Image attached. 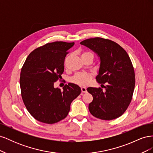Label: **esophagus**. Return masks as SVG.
Segmentation results:
<instances>
[{"mask_svg":"<svg viewBox=\"0 0 153 153\" xmlns=\"http://www.w3.org/2000/svg\"><path fill=\"white\" fill-rule=\"evenodd\" d=\"M81 91H82V92H84V93H85V92H87L86 87H81Z\"/></svg>","mask_w":153,"mask_h":153,"instance_id":"esophagus-1","label":"esophagus"}]
</instances>
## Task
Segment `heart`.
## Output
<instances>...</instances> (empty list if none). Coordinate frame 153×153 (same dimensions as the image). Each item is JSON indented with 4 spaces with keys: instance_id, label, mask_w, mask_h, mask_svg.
Segmentation results:
<instances>
[{
    "instance_id": "b5f03b06",
    "label": "heart",
    "mask_w": 153,
    "mask_h": 153,
    "mask_svg": "<svg viewBox=\"0 0 153 153\" xmlns=\"http://www.w3.org/2000/svg\"><path fill=\"white\" fill-rule=\"evenodd\" d=\"M93 53L89 51L83 52L81 53V57H84L86 56L93 57ZM92 75L89 73H77L71 78V81L76 84L80 85H86L90 82Z\"/></svg>"
}]
</instances>
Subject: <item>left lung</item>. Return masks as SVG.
Listing matches in <instances>:
<instances>
[{"mask_svg":"<svg viewBox=\"0 0 153 153\" xmlns=\"http://www.w3.org/2000/svg\"><path fill=\"white\" fill-rule=\"evenodd\" d=\"M100 58L99 73L96 79L101 88L88 87L93 100L89 103L91 114L102 120L115 119L124 113L131 103L135 84V76L132 62L123 48L114 41L102 38L82 41Z\"/></svg>","mask_w":153,"mask_h":153,"instance_id":"8db88e82","label":"left lung"}]
</instances>
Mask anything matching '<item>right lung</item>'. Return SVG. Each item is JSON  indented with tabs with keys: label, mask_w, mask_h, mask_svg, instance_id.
Returning a JSON list of instances; mask_svg holds the SVG:
<instances>
[{
	"label": "right lung",
	"mask_w": 153,
	"mask_h": 153,
	"mask_svg": "<svg viewBox=\"0 0 153 153\" xmlns=\"http://www.w3.org/2000/svg\"><path fill=\"white\" fill-rule=\"evenodd\" d=\"M75 43L55 41L37 48L23 65L20 78L22 98L26 108L37 121L54 124L64 119L72 101L81 93L80 87L69 83L63 91L54 88L61 78L64 59Z\"/></svg>",
	"instance_id": "obj_1"
}]
</instances>
